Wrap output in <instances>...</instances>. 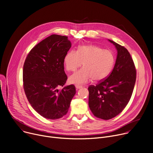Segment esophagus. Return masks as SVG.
Returning <instances> with one entry per match:
<instances>
[{"label": "esophagus", "mask_w": 153, "mask_h": 153, "mask_svg": "<svg viewBox=\"0 0 153 153\" xmlns=\"http://www.w3.org/2000/svg\"><path fill=\"white\" fill-rule=\"evenodd\" d=\"M75 88L77 89H81V88H82V86H80V85H75Z\"/></svg>", "instance_id": "1"}]
</instances>
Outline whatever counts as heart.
I'll use <instances>...</instances> for the list:
<instances>
[{
	"label": "heart",
	"instance_id": "obj_1",
	"mask_svg": "<svg viewBox=\"0 0 153 153\" xmlns=\"http://www.w3.org/2000/svg\"><path fill=\"white\" fill-rule=\"evenodd\" d=\"M65 69L75 71L82 64L83 67L69 77L72 84H81L92 79L95 81L105 79L111 73L115 63V56L111 51L95 45H84L77 51L71 50L64 58Z\"/></svg>",
	"mask_w": 153,
	"mask_h": 153
}]
</instances>
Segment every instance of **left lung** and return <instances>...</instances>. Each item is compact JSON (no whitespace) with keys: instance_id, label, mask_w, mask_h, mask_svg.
I'll return each mask as SVG.
<instances>
[{"instance_id":"1","label":"left lung","mask_w":153,"mask_h":153,"mask_svg":"<svg viewBox=\"0 0 153 153\" xmlns=\"http://www.w3.org/2000/svg\"><path fill=\"white\" fill-rule=\"evenodd\" d=\"M117 50L114 67L105 79L88 88L89 106L97 118L109 120L119 114L130 100L136 80V69L128 50L109 40Z\"/></svg>"}]
</instances>
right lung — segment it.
Returning <instances> with one entry per match:
<instances>
[{
    "label": "right lung",
    "instance_id": "right-lung-1",
    "mask_svg": "<svg viewBox=\"0 0 153 153\" xmlns=\"http://www.w3.org/2000/svg\"><path fill=\"white\" fill-rule=\"evenodd\" d=\"M71 46L67 36L52 35L34 47L24 62L26 97L32 108L48 119H58L65 115L76 93L73 84L58 89L67 79L64 58Z\"/></svg>",
    "mask_w": 153,
    "mask_h": 153
}]
</instances>
